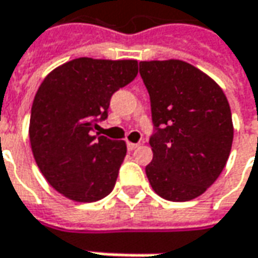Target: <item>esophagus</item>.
Instances as JSON below:
<instances>
[{
    "label": "esophagus",
    "mask_w": 258,
    "mask_h": 258,
    "mask_svg": "<svg viewBox=\"0 0 258 258\" xmlns=\"http://www.w3.org/2000/svg\"><path fill=\"white\" fill-rule=\"evenodd\" d=\"M127 150H135L136 148H139V143H133V142H127Z\"/></svg>",
    "instance_id": "34e87169"
}]
</instances>
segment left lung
Instances as JSON below:
<instances>
[{
    "mask_svg": "<svg viewBox=\"0 0 258 258\" xmlns=\"http://www.w3.org/2000/svg\"><path fill=\"white\" fill-rule=\"evenodd\" d=\"M156 133L146 166L152 189L170 202L203 195L227 163L233 120L226 95L209 75L180 59L142 60Z\"/></svg>",
    "mask_w": 258,
    "mask_h": 258,
    "instance_id": "1",
    "label": "left lung"
}]
</instances>
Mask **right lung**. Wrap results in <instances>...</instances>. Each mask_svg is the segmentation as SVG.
<instances>
[{
  "label": "right lung",
  "mask_w": 258,
  "mask_h": 258,
  "mask_svg": "<svg viewBox=\"0 0 258 258\" xmlns=\"http://www.w3.org/2000/svg\"><path fill=\"white\" fill-rule=\"evenodd\" d=\"M138 75V60L77 58L51 71L31 108L29 142L36 165L62 196L92 203L108 196L126 156L125 141L93 135L109 102Z\"/></svg>",
  "instance_id": "1"
}]
</instances>
